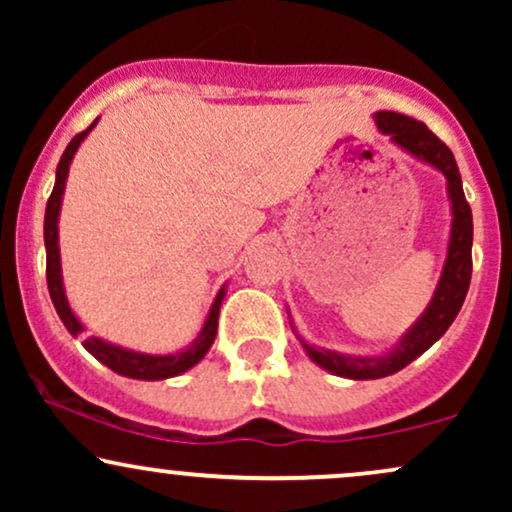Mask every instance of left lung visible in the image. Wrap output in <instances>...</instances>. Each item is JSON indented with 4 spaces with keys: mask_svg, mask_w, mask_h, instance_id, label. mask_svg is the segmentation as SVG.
<instances>
[{
    "mask_svg": "<svg viewBox=\"0 0 512 512\" xmlns=\"http://www.w3.org/2000/svg\"><path fill=\"white\" fill-rule=\"evenodd\" d=\"M375 122H378L380 132L390 134L392 142L407 149L409 154L419 156L421 161L436 166L448 178V192L452 202V231L448 260H445L443 276H440L438 289L433 293V301L428 303L421 320L404 334V339L399 342L395 351L378 358H358L315 349V346L303 342L305 351H308V356L313 358L317 366L351 380L385 378V375H392L404 366H409L426 349H431L448 332L452 320L460 313L464 296L469 291V281H472V209H469V202L464 199L462 178L452 151L445 146V142H440L424 122H416L414 117L383 110V113H375Z\"/></svg>",
    "mask_w": 512,
    "mask_h": 512,
    "instance_id": "obj_1",
    "label": "left lung"
}]
</instances>
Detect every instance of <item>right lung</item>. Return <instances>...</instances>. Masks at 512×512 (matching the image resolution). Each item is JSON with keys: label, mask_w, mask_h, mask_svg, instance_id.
<instances>
[{"label": "right lung", "mask_w": 512, "mask_h": 512, "mask_svg": "<svg viewBox=\"0 0 512 512\" xmlns=\"http://www.w3.org/2000/svg\"><path fill=\"white\" fill-rule=\"evenodd\" d=\"M98 120H93L84 132H79L76 137L69 142L67 149L57 163V178H55V187H52V195L48 199V207H45V252H48V264H45V272H48V291L52 298V305H55L57 315L64 322L72 334H79L84 327L81 322L76 320L72 308H69L67 296H64L62 289V272H60V248H57V216H60V204H62V192H64V182H67V173H69V163L79 149V144L84 142V137L91 132L93 125ZM223 301V291H219L214 305H211L207 322H204V330L199 337L195 339V344L190 349L180 351V354H168V356H151V354H137V351L129 349H120V346L103 342V339L88 337L84 339V349L88 354H93L98 361L105 363L110 370L115 373L127 375V378H137V380H166L173 378V375L185 373L190 370L195 363H199L204 358V354L209 351V346L214 344L216 339V327H219V308Z\"/></svg>", "instance_id": "obj_1"}]
</instances>
